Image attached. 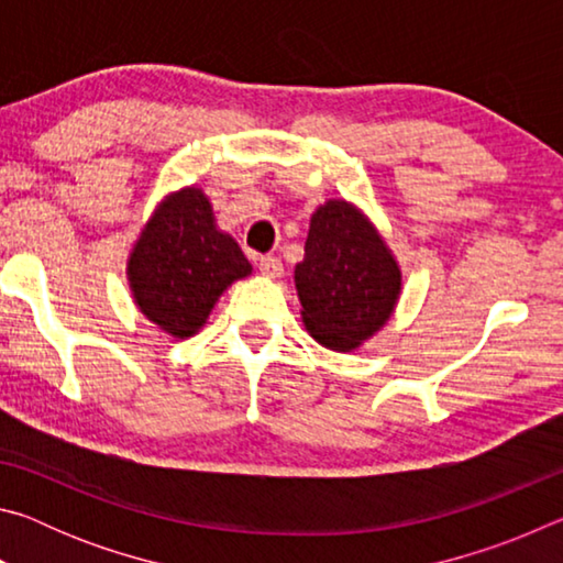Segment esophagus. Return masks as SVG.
Here are the masks:
<instances>
[{
  "instance_id": "esophagus-1",
  "label": "esophagus",
  "mask_w": 563,
  "mask_h": 563,
  "mask_svg": "<svg viewBox=\"0 0 563 563\" xmlns=\"http://www.w3.org/2000/svg\"><path fill=\"white\" fill-rule=\"evenodd\" d=\"M258 265H261V273L265 275V278H280V273H283V263L275 258V255H263V258L258 261Z\"/></svg>"
}]
</instances>
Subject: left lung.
<instances>
[{
    "label": "left lung",
    "mask_w": 563,
    "mask_h": 563,
    "mask_svg": "<svg viewBox=\"0 0 563 563\" xmlns=\"http://www.w3.org/2000/svg\"><path fill=\"white\" fill-rule=\"evenodd\" d=\"M295 290L305 330L322 347L352 352L395 312L402 271L373 221L357 206L330 198L310 218Z\"/></svg>",
    "instance_id": "1"
}]
</instances>
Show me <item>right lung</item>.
<instances>
[{
  "instance_id": "right-lung-1",
  "label": "right lung",
  "mask_w": 563,
  "mask_h": 563,
  "mask_svg": "<svg viewBox=\"0 0 563 563\" xmlns=\"http://www.w3.org/2000/svg\"><path fill=\"white\" fill-rule=\"evenodd\" d=\"M251 273L241 245L216 225L213 206L196 186L156 206L126 263L136 308L178 340L194 338L223 290Z\"/></svg>"
}]
</instances>
